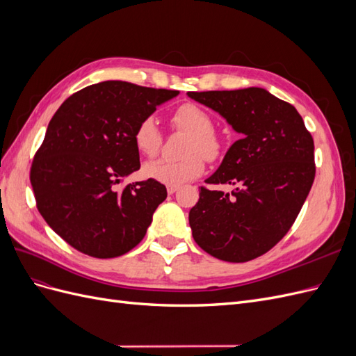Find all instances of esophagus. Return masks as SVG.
Wrapping results in <instances>:
<instances>
[{"instance_id": "obj_1", "label": "esophagus", "mask_w": 356, "mask_h": 356, "mask_svg": "<svg viewBox=\"0 0 356 356\" xmlns=\"http://www.w3.org/2000/svg\"><path fill=\"white\" fill-rule=\"evenodd\" d=\"M178 191V187L174 186H168V195H174V193Z\"/></svg>"}]
</instances>
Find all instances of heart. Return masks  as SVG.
<instances>
[{
	"mask_svg": "<svg viewBox=\"0 0 356 356\" xmlns=\"http://www.w3.org/2000/svg\"><path fill=\"white\" fill-rule=\"evenodd\" d=\"M178 131L188 135L182 148L181 160H156L143 168V175L166 186H182L199 178L204 170L203 157L213 161L222 154L221 138L213 132L212 117L199 105L186 102L179 105L170 117ZM134 143L136 149L147 157H156L163 144L154 117L143 118L135 129Z\"/></svg>",
	"mask_w": 356,
	"mask_h": 356,
	"instance_id": "obj_1",
	"label": "heart"
}]
</instances>
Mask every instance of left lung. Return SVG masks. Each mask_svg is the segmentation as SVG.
<instances>
[{"instance_id": "left-lung-1", "label": "left lung", "mask_w": 356, "mask_h": 356, "mask_svg": "<svg viewBox=\"0 0 356 356\" xmlns=\"http://www.w3.org/2000/svg\"><path fill=\"white\" fill-rule=\"evenodd\" d=\"M241 134L188 221L196 243L222 261L245 263L266 254L294 224L315 179L314 138L293 105L261 88L188 92Z\"/></svg>"}]
</instances>
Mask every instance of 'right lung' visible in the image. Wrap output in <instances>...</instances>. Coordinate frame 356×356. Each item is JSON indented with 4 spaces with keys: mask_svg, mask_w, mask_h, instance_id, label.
<instances>
[{
    "mask_svg": "<svg viewBox=\"0 0 356 356\" xmlns=\"http://www.w3.org/2000/svg\"><path fill=\"white\" fill-rule=\"evenodd\" d=\"M178 90L102 81L71 95L51 117L31 166L42 218L75 250L114 258L144 239L166 187L147 179L115 190L139 169V122Z\"/></svg>",
    "mask_w": 356,
    "mask_h": 356,
    "instance_id": "right-lung-1",
    "label": "right lung"
}]
</instances>
